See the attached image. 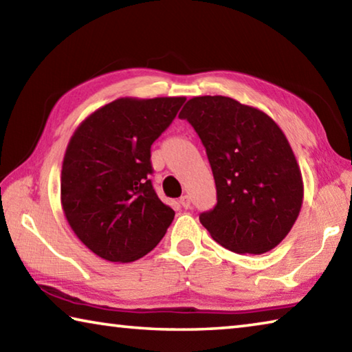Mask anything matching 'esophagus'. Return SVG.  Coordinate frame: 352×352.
<instances>
[{"label": "esophagus", "instance_id": "34e87169", "mask_svg": "<svg viewBox=\"0 0 352 352\" xmlns=\"http://www.w3.org/2000/svg\"><path fill=\"white\" fill-rule=\"evenodd\" d=\"M178 201H180V205H182L183 208H186V210H188V208L190 206V197H189V195H188V194H184V195H182V197H180V200H178Z\"/></svg>", "mask_w": 352, "mask_h": 352}]
</instances>
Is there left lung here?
I'll return each mask as SVG.
<instances>
[{
	"label": "left lung",
	"mask_w": 352,
	"mask_h": 352,
	"mask_svg": "<svg viewBox=\"0 0 352 352\" xmlns=\"http://www.w3.org/2000/svg\"><path fill=\"white\" fill-rule=\"evenodd\" d=\"M206 148L217 205L200 222L236 253L262 254L281 242L302 205L294 151L273 119L226 96L189 99L180 113Z\"/></svg>",
	"instance_id": "1"
}]
</instances>
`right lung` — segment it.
Instances as JSON below:
<instances>
[{"mask_svg":"<svg viewBox=\"0 0 352 352\" xmlns=\"http://www.w3.org/2000/svg\"><path fill=\"white\" fill-rule=\"evenodd\" d=\"M186 98H121L71 136L60 177L62 208L85 247L110 262H133L157 247L175 212L158 199L151 146Z\"/></svg>","mask_w":352,"mask_h":352,"instance_id":"1","label":"right lung"}]
</instances>
